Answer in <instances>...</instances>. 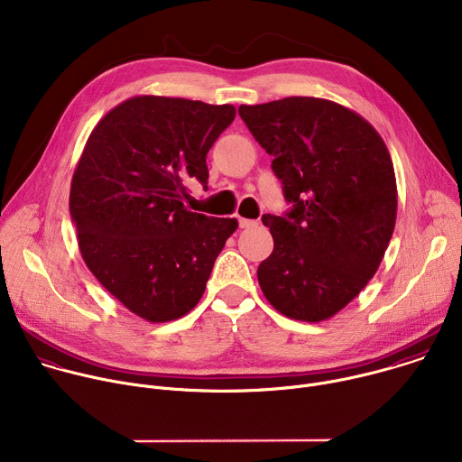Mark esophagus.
Masks as SVG:
<instances>
[{"mask_svg": "<svg viewBox=\"0 0 462 462\" xmlns=\"http://www.w3.org/2000/svg\"><path fill=\"white\" fill-rule=\"evenodd\" d=\"M257 225V221L254 219H245V217H239V226L241 228H254Z\"/></svg>", "mask_w": 462, "mask_h": 462, "instance_id": "esophagus-1", "label": "esophagus"}]
</instances>
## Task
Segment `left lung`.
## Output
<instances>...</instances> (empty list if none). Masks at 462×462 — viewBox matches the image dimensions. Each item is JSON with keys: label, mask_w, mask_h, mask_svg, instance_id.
Listing matches in <instances>:
<instances>
[{"label": "left lung", "mask_w": 462, "mask_h": 462, "mask_svg": "<svg viewBox=\"0 0 462 462\" xmlns=\"http://www.w3.org/2000/svg\"><path fill=\"white\" fill-rule=\"evenodd\" d=\"M292 208L265 214L273 254L259 287L300 321L335 316L380 267L397 219V179L378 131L358 113L314 97L239 106Z\"/></svg>", "instance_id": "obj_1"}]
</instances>
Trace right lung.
Returning a JSON list of instances; mask_svg holds the SVG:
<instances>
[{
	"label": "right lung",
	"mask_w": 462,
	"mask_h": 462,
	"mask_svg": "<svg viewBox=\"0 0 462 462\" xmlns=\"http://www.w3.org/2000/svg\"><path fill=\"white\" fill-rule=\"evenodd\" d=\"M236 118L230 104L141 95L91 131L73 173L69 210L86 265L143 319L162 323L199 303L237 221L184 207L208 182L207 153Z\"/></svg>",
	"instance_id": "add662e5"
}]
</instances>
